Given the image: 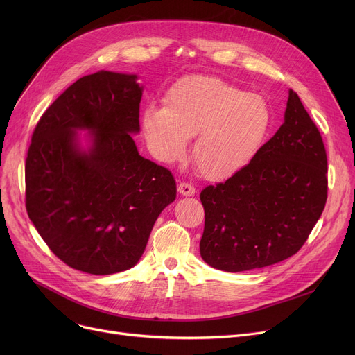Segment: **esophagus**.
<instances>
[{
  "instance_id": "esophagus-1",
  "label": "esophagus",
  "mask_w": 355,
  "mask_h": 355,
  "mask_svg": "<svg viewBox=\"0 0 355 355\" xmlns=\"http://www.w3.org/2000/svg\"><path fill=\"white\" fill-rule=\"evenodd\" d=\"M178 193L184 197H191L196 194V189L189 182H180L178 184Z\"/></svg>"
}]
</instances>
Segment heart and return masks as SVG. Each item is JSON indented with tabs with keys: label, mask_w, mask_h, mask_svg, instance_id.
I'll return each mask as SVG.
<instances>
[{
	"label": "heart",
	"mask_w": 355,
	"mask_h": 355,
	"mask_svg": "<svg viewBox=\"0 0 355 355\" xmlns=\"http://www.w3.org/2000/svg\"><path fill=\"white\" fill-rule=\"evenodd\" d=\"M270 123L262 96L204 74L177 80L166 92L165 106L146 107L141 119L149 151L161 162L182 159L189 138L196 135L193 157L210 180L243 170L263 145Z\"/></svg>",
	"instance_id": "b5f03b06"
}]
</instances>
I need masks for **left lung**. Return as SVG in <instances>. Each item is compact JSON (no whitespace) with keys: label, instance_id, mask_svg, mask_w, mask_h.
<instances>
[{"label":"left lung","instance_id":"1","mask_svg":"<svg viewBox=\"0 0 355 355\" xmlns=\"http://www.w3.org/2000/svg\"><path fill=\"white\" fill-rule=\"evenodd\" d=\"M327 191L321 134L289 89L277 132L243 170L201 191L202 260L233 273L282 262L306 241L324 211Z\"/></svg>","mask_w":355,"mask_h":355}]
</instances>
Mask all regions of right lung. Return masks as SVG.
Wrapping results in <instances>:
<instances>
[{"label": "right lung", "mask_w": 355, "mask_h": 355, "mask_svg": "<svg viewBox=\"0 0 355 355\" xmlns=\"http://www.w3.org/2000/svg\"><path fill=\"white\" fill-rule=\"evenodd\" d=\"M142 92L137 74L96 71L69 86L34 129L27 213L50 250L76 270L134 268L177 197L173 174L141 157L132 138Z\"/></svg>", "instance_id": "right-lung-1"}]
</instances>
